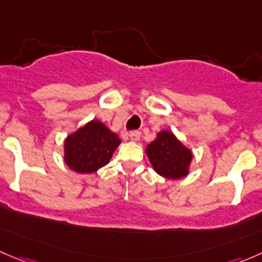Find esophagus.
I'll return each instance as SVG.
<instances>
[{
	"label": "esophagus",
	"instance_id": "esophagus-1",
	"mask_svg": "<svg viewBox=\"0 0 262 262\" xmlns=\"http://www.w3.org/2000/svg\"><path fill=\"white\" fill-rule=\"evenodd\" d=\"M139 138H141V132L133 130V132H130V133H129V139H130V141L138 142Z\"/></svg>",
	"mask_w": 262,
	"mask_h": 262
}]
</instances>
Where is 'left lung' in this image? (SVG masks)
<instances>
[{"instance_id":"obj_1","label":"left lung","mask_w":262,"mask_h":262,"mask_svg":"<svg viewBox=\"0 0 262 262\" xmlns=\"http://www.w3.org/2000/svg\"><path fill=\"white\" fill-rule=\"evenodd\" d=\"M153 170L162 178L178 180L189 173L192 152L170 130H161L146 148Z\"/></svg>"}]
</instances>
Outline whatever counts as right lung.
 <instances>
[{"label":"right lung","mask_w":262,"mask_h":262,"mask_svg":"<svg viewBox=\"0 0 262 262\" xmlns=\"http://www.w3.org/2000/svg\"><path fill=\"white\" fill-rule=\"evenodd\" d=\"M121 141L100 120H91L64 141V162L78 173L96 172L112 160Z\"/></svg>","instance_id":"obj_1"}]
</instances>
